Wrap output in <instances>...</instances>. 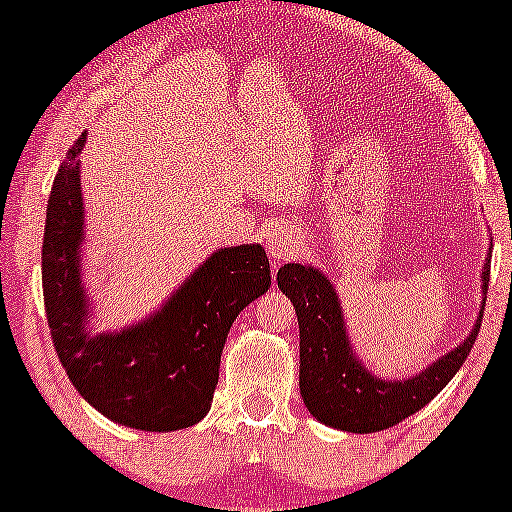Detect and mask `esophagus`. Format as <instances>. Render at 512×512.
Listing matches in <instances>:
<instances>
[{"label": "esophagus", "mask_w": 512, "mask_h": 512, "mask_svg": "<svg viewBox=\"0 0 512 512\" xmlns=\"http://www.w3.org/2000/svg\"><path fill=\"white\" fill-rule=\"evenodd\" d=\"M299 245H302V242H299L297 232L287 225H277L275 230L270 232V237H267V250H270L272 260L275 262L292 260L299 252Z\"/></svg>", "instance_id": "esophagus-1"}]
</instances>
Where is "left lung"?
Wrapping results in <instances>:
<instances>
[{
  "label": "left lung",
  "mask_w": 512,
  "mask_h": 512,
  "mask_svg": "<svg viewBox=\"0 0 512 512\" xmlns=\"http://www.w3.org/2000/svg\"><path fill=\"white\" fill-rule=\"evenodd\" d=\"M480 280L485 294L490 280V247ZM277 287L287 294L297 312L299 391L304 406L324 426L352 433L384 431L423 409L468 359L485 307V302H480L471 334L453 352L443 354L411 379L389 381L374 376L356 359L337 289L317 267L289 262L277 272Z\"/></svg>",
  "instance_id": "1"
}]
</instances>
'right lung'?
Instances as JSON below:
<instances>
[{
    "label": "right lung",
    "mask_w": 512,
    "mask_h": 512,
    "mask_svg": "<svg viewBox=\"0 0 512 512\" xmlns=\"http://www.w3.org/2000/svg\"><path fill=\"white\" fill-rule=\"evenodd\" d=\"M69 148L46 205L41 287L46 319L71 384L111 421L141 431H178L210 411L227 332L237 314L272 285L262 245L213 252L173 297L121 332L91 334L81 285L84 198L79 153Z\"/></svg>",
    "instance_id": "right-lung-1"
}]
</instances>
